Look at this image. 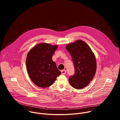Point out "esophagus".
I'll return each mask as SVG.
<instances>
[{
  "label": "esophagus",
  "mask_w": 120,
  "mask_h": 120,
  "mask_svg": "<svg viewBox=\"0 0 120 120\" xmlns=\"http://www.w3.org/2000/svg\"><path fill=\"white\" fill-rule=\"evenodd\" d=\"M61 73H62V74L63 75H64V74H66V71L65 70H62L61 71Z\"/></svg>",
  "instance_id": "esophagus-1"
}]
</instances>
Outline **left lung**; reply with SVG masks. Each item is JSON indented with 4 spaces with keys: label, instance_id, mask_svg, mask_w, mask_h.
Listing matches in <instances>:
<instances>
[{
    "label": "left lung",
    "instance_id": "left-lung-1",
    "mask_svg": "<svg viewBox=\"0 0 120 120\" xmlns=\"http://www.w3.org/2000/svg\"><path fill=\"white\" fill-rule=\"evenodd\" d=\"M75 67V74L69 78V82L75 89H81L90 82L96 71L94 54L89 46L82 40H77L66 45Z\"/></svg>",
    "mask_w": 120,
    "mask_h": 120
}]
</instances>
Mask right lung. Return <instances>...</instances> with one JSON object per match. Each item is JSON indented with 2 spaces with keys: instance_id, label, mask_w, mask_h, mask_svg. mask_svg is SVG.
<instances>
[{
  "instance_id": "obj_1",
  "label": "right lung",
  "mask_w": 120,
  "mask_h": 120,
  "mask_svg": "<svg viewBox=\"0 0 120 120\" xmlns=\"http://www.w3.org/2000/svg\"><path fill=\"white\" fill-rule=\"evenodd\" d=\"M57 45L41 43L32 48L26 59V69L32 81L38 86L45 88L51 86L61 72L52 60Z\"/></svg>"
}]
</instances>
